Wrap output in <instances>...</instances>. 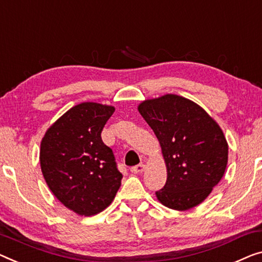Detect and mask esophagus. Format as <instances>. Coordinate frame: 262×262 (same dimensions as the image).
Here are the masks:
<instances>
[{"mask_svg":"<svg viewBox=\"0 0 262 262\" xmlns=\"http://www.w3.org/2000/svg\"><path fill=\"white\" fill-rule=\"evenodd\" d=\"M144 168H146V165H143V163H140V165H136L134 167H132L130 171H132V173L138 174V173H142Z\"/></svg>","mask_w":262,"mask_h":262,"instance_id":"34e87169","label":"esophagus"}]
</instances>
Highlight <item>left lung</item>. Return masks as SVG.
<instances>
[{"mask_svg":"<svg viewBox=\"0 0 262 262\" xmlns=\"http://www.w3.org/2000/svg\"><path fill=\"white\" fill-rule=\"evenodd\" d=\"M139 112L155 133L167 166L158 200L177 210L201 204L227 166L228 144L221 128L199 104L174 94L143 101Z\"/></svg>","mask_w":262,"mask_h":262,"instance_id":"1","label":"left lung"}]
</instances>
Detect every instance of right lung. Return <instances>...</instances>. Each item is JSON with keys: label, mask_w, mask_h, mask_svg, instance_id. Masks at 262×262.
Listing matches in <instances>:
<instances>
[{"label": "right lung", "mask_w": 262, "mask_h": 262, "mask_svg": "<svg viewBox=\"0 0 262 262\" xmlns=\"http://www.w3.org/2000/svg\"><path fill=\"white\" fill-rule=\"evenodd\" d=\"M115 108L83 102L70 108L42 139L41 170L53 194L79 215L102 212L114 200L122 174L101 139Z\"/></svg>", "instance_id": "right-lung-1"}]
</instances>
